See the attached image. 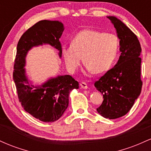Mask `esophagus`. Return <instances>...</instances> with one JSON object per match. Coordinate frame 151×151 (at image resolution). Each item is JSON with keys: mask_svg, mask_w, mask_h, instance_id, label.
<instances>
[{"mask_svg": "<svg viewBox=\"0 0 151 151\" xmlns=\"http://www.w3.org/2000/svg\"><path fill=\"white\" fill-rule=\"evenodd\" d=\"M80 86H81V88H82V89H88L87 84H86V83H85V82L80 83Z\"/></svg>", "mask_w": 151, "mask_h": 151, "instance_id": "obj_1", "label": "esophagus"}]
</instances>
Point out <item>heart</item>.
Segmentation results:
<instances>
[{"mask_svg":"<svg viewBox=\"0 0 151 151\" xmlns=\"http://www.w3.org/2000/svg\"><path fill=\"white\" fill-rule=\"evenodd\" d=\"M120 40L116 34L95 30H84L76 35L71 45L63 46L62 54L66 67L74 72L82 56L89 72L101 73L108 70L116 58Z\"/></svg>","mask_w":151,"mask_h":151,"instance_id":"heart-1","label":"heart"}]
</instances>
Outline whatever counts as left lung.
<instances>
[{"label": "left lung", "mask_w": 151, "mask_h": 151, "mask_svg": "<svg viewBox=\"0 0 151 151\" xmlns=\"http://www.w3.org/2000/svg\"><path fill=\"white\" fill-rule=\"evenodd\" d=\"M120 40L121 55L117 64L94 83L103 94L104 101L96 109L106 119H115L131 110L141 93V47L137 36L124 22L114 16L107 17Z\"/></svg>", "instance_id": "left-lung-1"}]
</instances>
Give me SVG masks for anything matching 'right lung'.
<instances>
[{
	"label": "right lung",
	"instance_id": "add662e5",
	"mask_svg": "<svg viewBox=\"0 0 151 151\" xmlns=\"http://www.w3.org/2000/svg\"><path fill=\"white\" fill-rule=\"evenodd\" d=\"M63 30L61 22L40 20L22 34L17 45L13 76L19 101L26 112L43 122H54L62 116L68 107L70 92L79 88V83L72 76L65 75L34 86L25 74V56L32 47L50 44L60 51L61 57L59 39Z\"/></svg>",
	"mask_w": 151,
	"mask_h": 151
}]
</instances>
